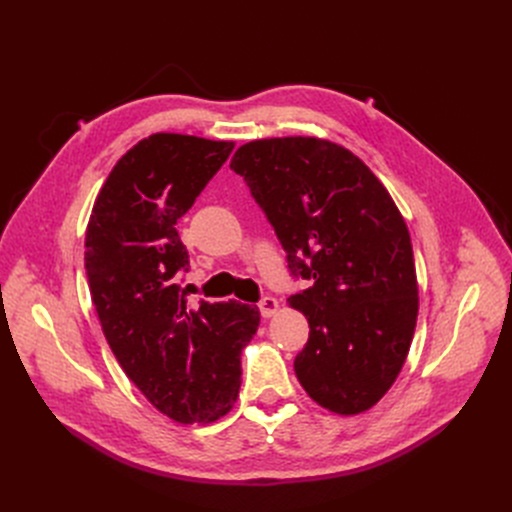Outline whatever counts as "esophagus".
I'll list each match as a JSON object with an SVG mask.
<instances>
[{"mask_svg": "<svg viewBox=\"0 0 512 512\" xmlns=\"http://www.w3.org/2000/svg\"><path fill=\"white\" fill-rule=\"evenodd\" d=\"M258 308H260V314L264 316V319H269V316H273L279 308V302L273 298V296H264L260 302H258Z\"/></svg>", "mask_w": 512, "mask_h": 512, "instance_id": "1", "label": "esophagus"}]
</instances>
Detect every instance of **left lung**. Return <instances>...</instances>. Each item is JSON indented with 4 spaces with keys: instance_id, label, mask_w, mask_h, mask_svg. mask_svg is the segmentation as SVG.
<instances>
[{
    "instance_id": "left-lung-1",
    "label": "left lung",
    "mask_w": 512,
    "mask_h": 512,
    "mask_svg": "<svg viewBox=\"0 0 512 512\" xmlns=\"http://www.w3.org/2000/svg\"><path fill=\"white\" fill-rule=\"evenodd\" d=\"M231 170L285 250L289 298L308 319L294 371L321 406L356 415L377 404L406 360L419 312L412 243L402 214L369 166L314 137L250 141Z\"/></svg>"
}]
</instances>
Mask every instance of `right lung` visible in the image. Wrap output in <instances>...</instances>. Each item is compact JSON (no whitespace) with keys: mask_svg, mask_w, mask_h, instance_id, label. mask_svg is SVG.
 <instances>
[{"mask_svg":"<svg viewBox=\"0 0 512 512\" xmlns=\"http://www.w3.org/2000/svg\"><path fill=\"white\" fill-rule=\"evenodd\" d=\"M233 152L231 141L156 133L116 162L85 235L91 300L120 367L166 417L210 423L237 400L256 306H193L177 283L189 254L177 221Z\"/></svg>","mask_w":512,"mask_h":512,"instance_id":"obj_1","label":"right lung"}]
</instances>
